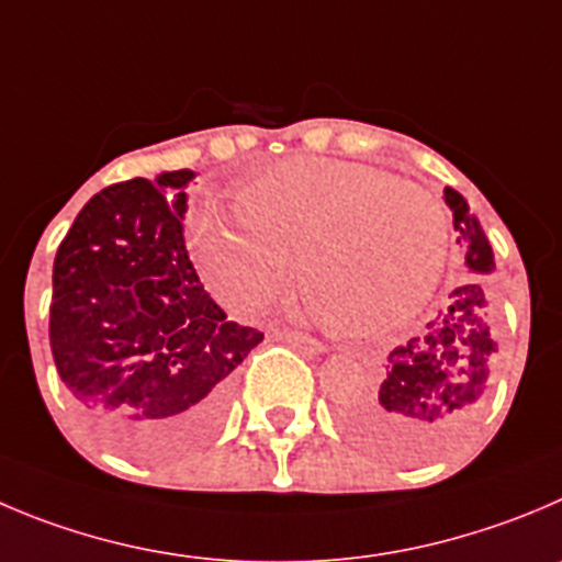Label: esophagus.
<instances>
[{"instance_id": "1", "label": "esophagus", "mask_w": 562, "mask_h": 562, "mask_svg": "<svg viewBox=\"0 0 562 562\" xmlns=\"http://www.w3.org/2000/svg\"><path fill=\"white\" fill-rule=\"evenodd\" d=\"M280 338L288 340V344H291V346H296V349H302V352H311V355H324V352H327V346H324L322 340L311 338V335L296 333V329H282Z\"/></svg>"}]
</instances>
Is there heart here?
<instances>
[{"label": "heart", "instance_id": "heart-1", "mask_svg": "<svg viewBox=\"0 0 562 562\" xmlns=\"http://www.w3.org/2000/svg\"><path fill=\"white\" fill-rule=\"evenodd\" d=\"M240 222L202 213L191 249L210 285L235 307L280 296L299 260V285L318 322L371 338L411 322L447 260L438 199L380 169L335 157H288L235 196Z\"/></svg>", "mask_w": 562, "mask_h": 562}]
</instances>
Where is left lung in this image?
Here are the masks:
<instances>
[{
	"label": "left lung",
	"mask_w": 562,
	"mask_h": 562,
	"mask_svg": "<svg viewBox=\"0 0 562 562\" xmlns=\"http://www.w3.org/2000/svg\"><path fill=\"white\" fill-rule=\"evenodd\" d=\"M469 280L449 291L447 307L418 335L393 346L380 385L369 387L344 422L376 454L424 463L465 438L480 418L499 344L491 327L482 277L494 274V249L463 193L443 188Z\"/></svg>",
	"instance_id": "1"
}]
</instances>
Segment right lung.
I'll list each match as a JSON object with an SVG mask.
<instances>
[{
    "mask_svg": "<svg viewBox=\"0 0 562 562\" xmlns=\"http://www.w3.org/2000/svg\"><path fill=\"white\" fill-rule=\"evenodd\" d=\"M196 171L133 177L88 199L52 269L57 374L93 432L124 458L199 447L227 405L233 371L263 333L227 322L182 238Z\"/></svg>",
    "mask_w": 562,
    "mask_h": 562,
    "instance_id": "add662e5",
    "label": "right lung"
}]
</instances>
